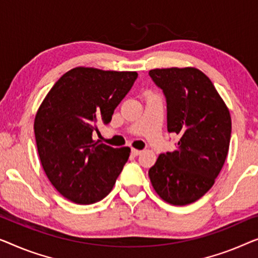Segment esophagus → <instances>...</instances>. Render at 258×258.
Listing matches in <instances>:
<instances>
[{"instance_id": "esophagus-1", "label": "esophagus", "mask_w": 258, "mask_h": 258, "mask_svg": "<svg viewBox=\"0 0 258 258\" xmlns=\"http://www.w3.org/2000/svg\"><path fill=\"white\" fill-rule=\"evenodd\" d=\"M131 153H132V155H134V157H137V155L141 154V151L136 150V148H132V150H131Z\"/></svg>"}]
</instances>
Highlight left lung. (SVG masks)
<instances>
[{"instance_id": "obj_1", "label": "left lung", "mask_w": 258, "mask_h": 258, "mask_svg": "<svg viewBox=\"0 0 258 258\" xmlns=\"http://www.w3.org/2000/svg\"><path fill=\"white\" fill-rule=\"evenodd\" d=\"M148 74L166 97L167 130L180 137L176 150L159 155L148 175L162 200L189 205L213 187L226 161L231 134L229 110L198 69H154Z\"/></svg>"}]
</instances>
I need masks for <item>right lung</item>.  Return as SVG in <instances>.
I'll use <instances>...</instances> for the list:
<instances>
[{
    "mask_svg": "<svg viewBox=\"0 0 258 258\" xmlns=\"http://www.w3.org/2000/svg\"><path fill=\"white\" fill-rule=\"evenodd\" d=\"M138 78L137 72L75 68L56 82L35 117L43 169L65 199L79 205L103 200L127 162L128 147L92 139L107 125Z\"/></svg>",
    "mask_w": 258,
    "mask_h": 258,
    "instance_id": "right-lung-1",
    "label": "right lung"
}]
</instances>
